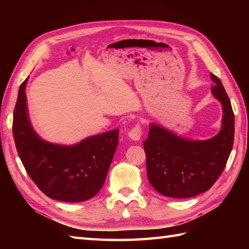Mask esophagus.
Masks as SVG:
<instances>
[{
    "label": "esophagus",
    "mask_w": 249,
    "mask_h": 249,
    "mask_svg": "<svg viewBox=\"0 0 249 249\" xmlns=\"http://www.w3.org/2000/svg\"><path fill=\"white\" fill-rule=\"evenodd\" d=\"M142 129H141V125L140 124H137V125H135L133 128H131L130 130H129V133H128V137L129 138L131 139V140H134V141H139L140 139H141V137H142Z\"/></svg>",
    "instance_id": "obj_1"
}]
</instances>
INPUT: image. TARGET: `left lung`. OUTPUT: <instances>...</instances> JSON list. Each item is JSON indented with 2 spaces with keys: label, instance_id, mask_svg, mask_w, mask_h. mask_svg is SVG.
<instances>
[{
  "label": "left lung",
  "instance_id": "8db88e82",
  "mask_svg": "<svg viewBox=\"0 0 249 249\" xmlns=\"http://www.w3.org/2000/svg\"><path fill=\"white\" fill-rule=\"evenodd\" d=\"M212 94L223 105L221 129L209 140H189L157 124H151L143 142L146 173L156 192L170 198H190L213 186L223 173L233 146L234 113L219 78Z\"/></svg>",
  "mask_w": 249,
  "mask_h": 249
}]
</instances>
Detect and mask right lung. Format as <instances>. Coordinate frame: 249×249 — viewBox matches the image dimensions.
<instances>
[{
	"mask_svg": "<svg viewBox=\"0 0 249 249\" xmlns=\"http://www.w3.org/2000/svg\"><path fill=\"white\" fill-rule=\"evenodd\" d=\"M28 78L19 88L13 120L15 144L26 172L51 199L64 202L91 199L105 183L119 143V129L68 146L43 140L32 127L26 109Z\"/></svg>",
	"mask_w": 249,
	"mask_h": 249,
	"instance_id": "right-lung-1",
	"label": "right lung"
}]
</instances>
